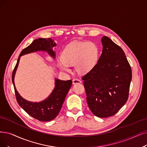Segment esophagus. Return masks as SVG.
<instances>
[{
	"mask_svg": "<svg viewBox=\"0 0 147 147\" xmlns=\"http://www.w3.org/2000/svg\"><path fill=\"white\" fill-rule=\"evenodd\" d=\"M81 83V81L78 80V79H74L72 80V83L73 84H80Z\"/></svg>",
	"mask_w": 147,
	"mask_h": 147,
	"instance_id": "1",
	"label": "esophagus"
}]
</instances>
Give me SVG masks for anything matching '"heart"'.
<instances>
[{
    "label": "heart",
    "mask_w": 147,
    "mask_h": 147,
    "mask_svg": "<svg viewBox=\"0 0 147 147\" xmlns=\"http://www.w3.org/2000/svg\"><path fill=\"white\" fill-rule=\"evenodd\" d=\"M98 57V49L92 42H77L70 43L63 49L61 59L58 66L64 71H70L69 65L75 66L80 74H86L95 65Z\"/></svg>",
    "instance_id": "heart-1"
}]
</instances>
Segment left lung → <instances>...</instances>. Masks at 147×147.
<instances>
[{
    "label": "left lung",
    "instance_id": "left-lung-1",
    "mask_svg": "<svg viewBox=\"0 0 147 147\" xmlns=\"http://www.w3.org/2000/svg\"><path fill=\"white\" fill-rule=\"evenodd\" d=\"M101 42L102 51L97 63L82 79L90 110L99 118H107L127 102L132 72L120 46L107 36Z\"/></svg>",
    "mask_w": 147,
    "mask_h": 147
}]
</instances>
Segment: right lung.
I'll list each match as a JSON object with an SVG mask.
<instances>
[{"instance_id": "obj_1", "label": "right lung", "mask_w": 147, "mask_h": 147, "mask_svg": "<svg viewBox=\"0 0 147 147\" xmlns=\"http://www.w3.org/2000/svg\"><path fill=\"white\" fill-rule=\"evenodd\" d=\"M56 46L57 44L54 41L50 38H39L34 40L30 45L22 50L13 72L12 81L17 102L28 115L40 121H49L56 118L59 113L64 99L72 86V80L63 81L55 78V87L49 96L42 101L34 102L27 101L20 95L15 86L14 77L20 57L32 52L45 51L54 59L55 58V52L52 49V48Z\"/></svg>"}]
</instances>
